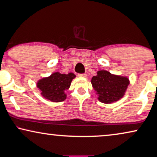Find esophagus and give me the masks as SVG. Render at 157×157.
Masks as SVG:
<instances>
[{
    "label": "esophagus",
    "instance_id": "34e87169",
    "mask_svg": "<svg viewBox=\"0 0 157 157\" xmlns=\"http://www.w3.org/2000/svg\"><path fill=\"white\" fill-rule=\"evenodd\" d=\"M78 76L84 77V78H86V77H87V75H86V74H79Z\"/></svg>",
    "mask_w": 157,
    "mask_h": 157
}]
</instances>
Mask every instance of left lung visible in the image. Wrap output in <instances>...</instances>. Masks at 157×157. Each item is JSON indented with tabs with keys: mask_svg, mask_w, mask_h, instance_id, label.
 <instances>
[{
	"mask_svg": "<svg viewBox=\"0 0 157 157\" xmlns=\"http://www.w3.org/2000/svg\"><path fill=\"white\" fill-rule=\"evenodd\" d=\"M91 84L98 95V99L104 104H111L123 97L129 81L126 77L101 70L91 78Z\"/></svg>",
	"mask_w": 157,
	"mask_h": 157,
	"instance_id": "8db88e82",
	"label": "left lung"
}]
</instances>
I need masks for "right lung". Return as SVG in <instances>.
<instances>
[{
    "label": "right lung",
    "mask_w": 157,
    "mask_h": 157,
    "mask_svg": "<svg viewBox=\"0 0 157 157\" xmlns=\"http://www.w3.org/2000/svg\"><path fill=\"white\" fill-rule=\"evenodd\" d=\"M75 77L76 75L73 73L63 74L56 72L50 76L38 81L37 87L45 98L53 102H61L66 99L65 91L69 89L71 81Z\"/></svg>",
    "instance_id": "add662e5"
}]
</instances>
